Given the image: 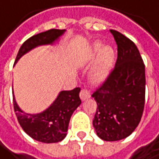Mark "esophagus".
<instances>
[{"instance_id":"obj_1","label":"esophagus","mask_w":159,"mask_h":159,"mask_svg":"<svg viewBox=\"0 0 159 159\" xmlns=\"http://www.w3.org/2000/svg\"><path fill=\"white\" fill-rule=\"evenodd\" d=\"M80 98H81L82 101H85V100L90 98V93H89V91L87 90V89H82V90L80 91Z\"/></svg>"}]
</instances>
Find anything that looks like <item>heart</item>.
Returning <instances> with one entry per match:
<instances>
[{
    "label": "heart",
    "instance_id": "heart-1",
    "mask_svg": "<svg viewBox=\"0 0 159 159\" xmlns=\"http://www.w3.org/2000/svg\"><path fill=\"white\" fill-rule=\"evenodd\" d=\"M97 54L98 56L91 70L90 78L94 83L99 84L103 82L112 71L116 61V51L111 46L102 47V43H97L92 46L89 58H94Z\"/></svg>",
    "mask_w": 159,
    "mask_h": 159
}]
</instances>
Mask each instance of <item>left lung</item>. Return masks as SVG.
I'll list each match as a JSON object with an SVG mask.
<instances>
[{"mask_svg": "<svg viewBox=\"0 0 159 159\" xmlns=\"http://www.w3.org/2000/svg\"><path fill=\"white\" fill-rule=\"evenodd\" d=\"M117 44L116 66L92 97L97 102L93 126L103 141H119L139 125L145 101V68L136 44L110 30Z\"/></svg>", "mask_w": 159, "mask_h": 159, "instance_id": "8db88e82", "label": "left lung"}]
</instances>
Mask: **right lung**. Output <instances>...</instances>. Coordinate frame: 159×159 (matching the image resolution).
Wrapping results in <instances>:
<instances>
[{"instance_id":"1","label":"right lung","mask_w":159,"mask_h":159,"mask_svg":"<svg viewBox=\"0 0 159 159\" xmlns=\"http://www.w3.org/2000/svg\"><path fill=\"white\" fill-rule=\"evenodd\" d=\"M64 31L65 30L51 29L31 36L19 48L15 63L23 55L36 46L53 43ZM80 90V88H75L72 90L59 92L50 107L36 115L26 114L21 111L13 96L14 110L19 125L29 136L38 142L52 143L62 141L67 135L69 122L72 113L81 104V100L79 98Z\"/></svg>"}]
</instances>
